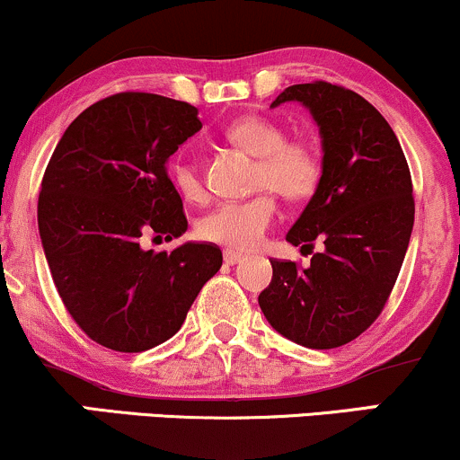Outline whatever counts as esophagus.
<instances>
[{
	"label": "esophagus",
	"mask_w": 460,
	"mask_h": 460,
	"mask_svg": "<svg viewBox=\"0 0 460 460\" xmlns=\"http://www.w3.org/2000/svg\"><path fill=\"white\" fill-rule=\"evenodd\" d=\"M223 257H225L226 266H235L237 261H242V257L244 255H242V252H235V251H225Z\"/></svg>",
	"instance_id": "esophagus-1"
}]
</instances>
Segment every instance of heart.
I'll return each instance as SVG.
<instances>
[{"mask_svg": "<svg viewBox=\"0 0 460 460\" xmlns=\"http://www.w3.org/2000/svg\"><path fill=\"white\" fill-rule=\"evenodd\" d=\"M237 149L257 157L255 188L272 190L283 199H307L318 188L322 177L320 153L305 140H288L285 129L263 116H242L226 129ZM171 179L186 200L199 203L205 199L199 168L186 157L171 164ZM277 203L270 194L246 200H225L200 216L197 234L205 242L237 251L255 248L270 229Z\"/></svg>", "mask_w": 460, "mask_h": 460, "instance_id": "b5f03b06", "label": "heart"}]
</instances>
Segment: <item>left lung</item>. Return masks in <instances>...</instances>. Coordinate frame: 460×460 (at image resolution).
<instances>
[{"label":"left lung","mask_w":460,"mask_h":460,"mask_svg":"<svg viewBox=\"0 0 460 460\" xmlns=\"http://www.w3.org/2000/svg\"><path fill=\"white\" fill-rule=\"evenodd\" d=\"M298 102L322 138V177L285 240H324L309 268L270 261L260 307L274 331L305 348L329 350L378 318L402 268L415 203L409 164L383 114L361 94L326 82L294 84L270 108Z\"/></svg>","instance_id":"obj_1"}]
</instances>
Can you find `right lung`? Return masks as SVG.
<instances>
[{
	"label": "right lung",
	"instance_id": "1",
	"mask_svg": "<svg viewBox=\"0 0 460 460\" xmlns=\"http://www.w3.org/2000/svg\"><path fill=\"white\" fill-rule=\"evenodd\" d=\"M200 128L186 102L119 93L84 110L47 164L39 234L51 279L79 329L110 350L142 352L171 340L223 266L216 244L140 246L142 234H186L166 164Z\"/></svg>",
	"mask_w": 460,
	"mask_h": 460
}]
</instances>
